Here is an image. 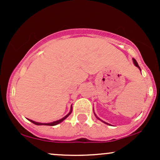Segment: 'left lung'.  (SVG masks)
<instances>
[{"mask_svg": "<svg viewBox=\"0 0 160 160\" xmlns=\"http://www.w3.org/2000/svg\"><path fill=\"white\" fill-rule=\"evenodd\" d=\"M132 61H133V63H134V65H135V66H136V67H137V68H139V70H140V71H141V68H140V67H139L138 64V62H137V61H136V60H135V58H132ZM94 114H95V117H96V118H97V119H98V120H101V121H102V122H104V123H105V124H107V125H109V126H111V124L108 123V122H104V121H103V120H100V119H99V118H98V117H97V116H96V114H95V112H94Z\"/></svg>", "mask_w": 160, "mask_h": 160, "instance_id": "8db88e82", "label": "left lung"}]
</instances>
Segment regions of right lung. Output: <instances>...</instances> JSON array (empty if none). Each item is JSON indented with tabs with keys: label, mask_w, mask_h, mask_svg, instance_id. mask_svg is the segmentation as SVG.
I'll use <instances>...</instances> for the list:
<instances>
[{
	"label": "right lung",
	"mask_w": 160,
	"mask_h": 160,
	"mask_svg": "<svg viewBox=\"0 0 160 160\" xmlns=\"http://www.w3.org/2000/svg\"><path fill=\"white\" fill-rule=\"evenodd\" d=\"M71 112H72V105H71V111H70L69 113H68V114L66 115L65 117H64L63 118L60 119V120H58L54 121V122H49V123H42V122H35V121H33V120H29V119H28V120L29 121H30V122H33V123H34V124L38 125V126H41V125H43V126H56V125H58V123H60V122H62V121H63V120H65V119L67 118V117H68V116H69L70 114H71Z\"/></svg>",
	"instance_id": "add662e5"
}]
</instances>
